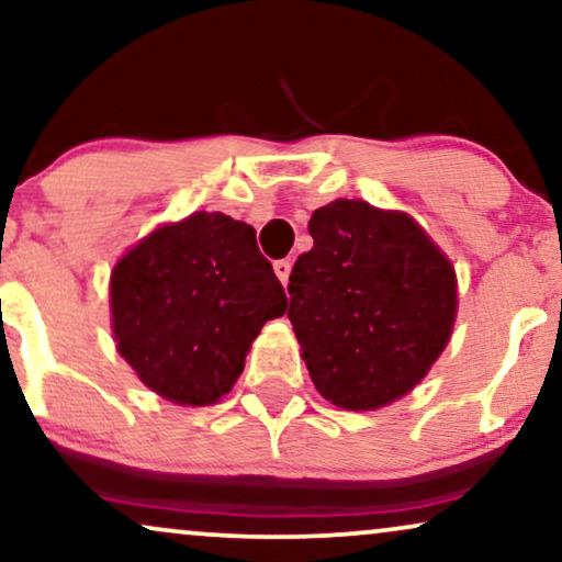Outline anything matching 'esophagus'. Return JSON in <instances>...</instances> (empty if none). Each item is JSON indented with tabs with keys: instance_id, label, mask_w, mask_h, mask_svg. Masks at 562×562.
<instances>
[{
	"instance_id": "34e87169",
	"label": "esophagus",
	"mask_w": 562,
	"mask_h": 562,
	"mask_svg": "<svg viewBox=\"0 0 562 562\" xmlns=\"http://www.w3.org/2000/svg\"><path fill=\"white\" fill-rule=\"evenodd\" d=\"M274 274L282 285H288V277H290V259H277L274 261Z\"/></svg>"
}]
</instances>
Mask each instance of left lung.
I'll list each match as a JSON object with an SVG mask.
<instances>
[{"label": "left lung", "instance_id": "left-lung-1", "mask_svg": "<svg viewBox=\"0 0 562 562\" xmlns=\"http://www.w3.org/2000/svg\"><path fill=\"white\" fill-rule=\"evenodd\" d=\"M314 248L290 272V308L318 394L379 409L423 381L457 316L451 261L404 212L337 199L308 220Z\"/></svg>", "mask_w": 562, "mask_h": 562}]
</instances>
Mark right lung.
I'll use <instances>...</instances> for the list:
<instances>
[{
    "label": "right lung",
    "instance_id": "obj_1",
    "mask_svg": "<svg viewBox=\"0 0 562 562\" xmlns=\"http://www.w3.org/2000/svg\"><path fill=\"white\" fill-rule=\"evenodd\" d=\"M285 290L257 233L223 212L162 225L113 267L116 347L142 383L176 404H212L244 371Z\"/></svg>",
    "mask_w": 562,
    "mask_h": 562
}]
</instances>
